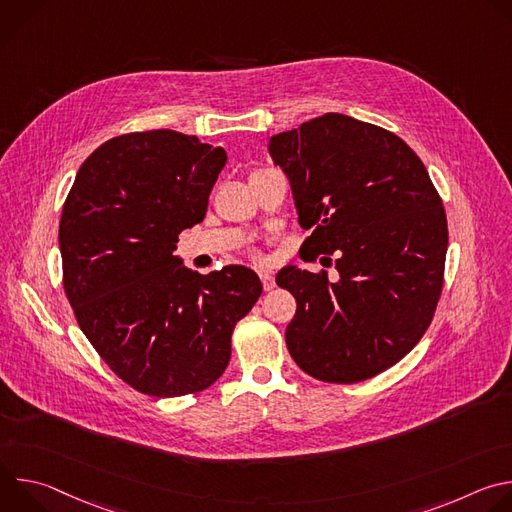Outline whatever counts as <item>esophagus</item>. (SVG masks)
Here are the masks:
<instances>
[{
    "mask_svg": "<svg viewBox=\"0 0 512 512\" xmlns=\"http://www.w3.org/2000/svg\"><path fill=\"white\" fill-rule=\"evenodd\" d=\"M259 277H261V283H263V289H265V291H271V289L275 287V279H273L271 271L259 269Z\"/></svg>",
    "mask_w": 512,
    "mask_h": 512,
    "instance_id": "obj_1",
    "label": "esophagus"
}]
</instances>
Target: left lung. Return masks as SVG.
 <instances>
[{
  "mask_svg": "<svg viewBox=\"0 0 512 512\" xmlns=\"http://www.w3.org/2000/svg\"><path fill=\"white\" fill-rule=\"evenodd\" d=\"M267 150L289 180L300 227L312 231L306 259L336 253L338 269L334 281L298 265L277 273L298 302L287 350L314 379H371L421 340L440 300V194L401 137L342 113L271 135Z\"/></svg>",
  "mask_w": 512,
  "mask_h": 512,
  "instance_id": "8db88e82",
  "label": "left lung"
}]
</instances>
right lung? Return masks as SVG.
Here are the masks:
<instances>
[{
    "mask_svg": "<svg viewBox=\"0 0 512 512\" xmlns=\"http://www.w3.org/2000/svg\"><path fill=\"white\" fill-rule=\"evenodd\" d=\"M227 152L172 129L113 137L85 160L58 229L64 291L111 371L154 397L210 387L261 296L243 265L200 275L174 255L202 223Z\"/></svg>",
    "mask_w": 512,
    "mask_h": 512,
    "instance_id": "obj_1",
    "label": "right lung"
}]
</instances>
